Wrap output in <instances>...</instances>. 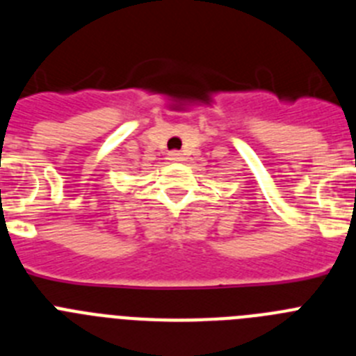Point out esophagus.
<instances>
[{
	"label": "esophagus",
	"instance_id": "esophagus-1",
	"mask_svg": "<svg viewBox=\"0 0 356 356\" xmlns=\"http://www.w3.org/2000/svg\"><path fill=\"white\" fill-rule=\"evenodd\" d=\"M181 159H184V156H181L180 151H171V153H169V160H172V162H180Z\"/></svg>",
	"mask_w": 356,
	"mask_h": 356
}]
</instances>
